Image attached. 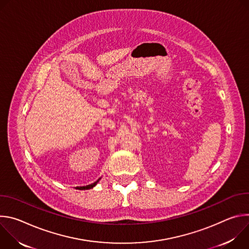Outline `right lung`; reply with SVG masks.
Instances as JSON below:
<instances>
[{
  "mask_svg": "<svg viewBox=\"0 0 249 249\" xmlns=\"http://www.w3.org/2000/svg\"><path fill=\"white\" fill-rule=\"evenodd\" d=\"M99 179H100V178H99ZM99 179H98V180H99ZM98 180H97V181H95V182H93L92 184H89V185H87V186L83 187V189H89V188H92V187H93V186L98 182Z\"/></svg>",
  "mask_w": 249,
  "mask_h": 249,
  "instance_id": "obj_1",
  "label": "right lung"
}]
</instances>
